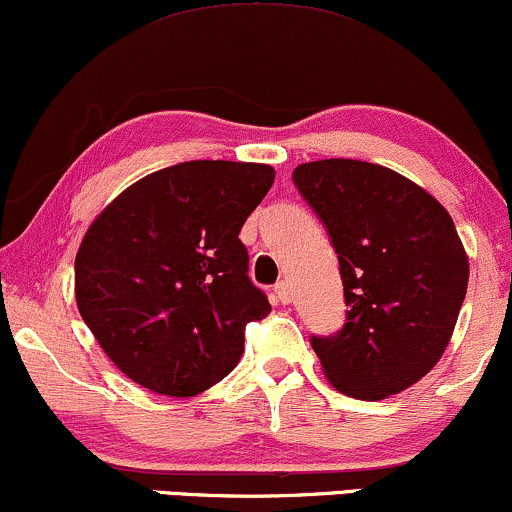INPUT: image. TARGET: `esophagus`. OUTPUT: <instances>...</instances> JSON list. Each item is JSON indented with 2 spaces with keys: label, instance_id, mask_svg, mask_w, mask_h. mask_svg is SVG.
<instances>
[{
  "label": "esophagus",
  "instance_id": "1",
  "mask_svg": "<svg viewBox=\"0 0 512 512\" xmlns=\"http://www.w3.org/2000/svg\"><path fill=\"white\" fill-rule=\"evenodd\" d=\"M273 292H275V297H278V302H282V304H290L292 297H294L292 285L287 280H280L278 285L273 287Z\"/></svg>",
  "mask_w": 512,
  "mask_h": 512
}]
</instances>
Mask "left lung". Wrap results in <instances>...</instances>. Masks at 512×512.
<instances>
[{
    "label": "left lung",
    "mask_w": 512,
    "mask_h": 512,
    "mask_svg": "<svg viewBox=\"0 0 512 512\" xmlns=\"http://www.w3.org/2000/svg\"><path fill=\"white\" fill-rule=\"evenodd\" d=\"M294 184L328 227L347 321L311 338L330 386L383 400L414 386L453 338L470 258L448 210L395 170L364 160H314Z\"/></svg>",
    "instance_id": "obj_1"
}]
</instances>
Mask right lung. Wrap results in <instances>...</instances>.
Masks as SVG:
<instances>
[{"label": "right lung", "mask_w": 512, "mask_h": 512, "mask_svg": "<svg viewBox=\"0 0 512 512\" xmlns=\"http://www.w3.org/2000/svg\"><path fill=\"white\" fill-rule=\"evenodd\" d=\"M273 179L261 162H179L90 222L76 254L78 311L138 386L191 398L239 364L246 323L270 314L239 232Z\"/></svg>", "instance_id": "1"}]
</instances>
